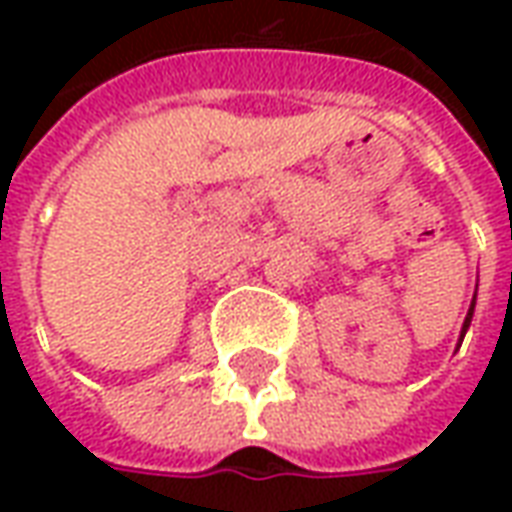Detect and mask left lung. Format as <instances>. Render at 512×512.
Wrapping results in <instances>:
<instances>
[{"label":"left lung","mask_w":512,"mask_h":512,"mask_svg":"<svg viewBox=\"0 0 512 512\" xmlns=\"http://www.w3.org/2000/svg\"><path fill=\"white\" fill-rule=\"evenodd\" d=\"M477 299V296H474ZM474 299H472V307H469V312H466V321H463V329H461V343H463V334H466V329H469V323H472V315H474Z\"/></svg>","instance_id":"obj_1"}]
</instances>
